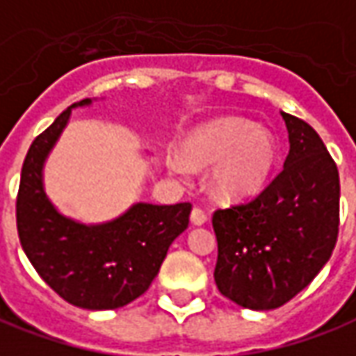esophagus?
I'll return each mask as SVG.
<instances>
[{
    "label": "esophagus",
    "instance_id": "1",
    "mask_svg": "<svg viewBox=\"0 0 356 356\" xmlns=\"http://www.w3.org/2000/svg\"><path fill=\"white\" fill-rule=\"evenodd\" d=\"M207 220H209V216H207V212L202 209H193V212H191V222L195 224V226H202V224H207Z\"/></svg>",
    "mask_w": 356,
    "mask_h": 356
}]
</instances>
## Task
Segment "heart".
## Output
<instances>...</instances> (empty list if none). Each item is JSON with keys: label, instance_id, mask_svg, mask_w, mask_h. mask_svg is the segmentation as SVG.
<instances>
[{"label": "heart", "instance_id": "1", "mask_svg": "<svg viewBox=\"0 0 356 356\" xmlns=\"http://www.w3.org/2000/svg\"><path fill=\"white\" fill-rule=\"evenodd\" d=\"M183 156L191 165H216L210 173V187L220 198H245L267 185L279 159V147L267 130H259L243 118H220L195 130L183 142ZM169 168L183 173L179 159Z\"/></svg>", "mask_w": 356, "mask_h": 356}]
</instances>
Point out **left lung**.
I'll use <instances>...</instances> for the list:
<instances>
[{
    "mask_svg": "<svg viewBox=\"0 0 356 356\" xmlns=\"http://www.w3.org/2000/svg\"><path fill=\"white\" fill-rule=\"evenodd\" d=\"M290 152L284 168L249 200L218 209V290L249 310H275L310 284L339 234V171L320 134L282 113Z\"/></svg>",
    "mask_w": 356,
    "mask_h": 356,
    "instance_id": "obj_1",
    "label": "left lung"
}]
</instances>
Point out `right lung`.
<instances>
[{"label": "right lung", "instance_id": "1", "mask_svg": "<svg viewBox=\"0 0 356 356\" xmlns=\"http://www.w3.org/2000/svg\"><path fill=\"white\" fill-rule=\"evenodd\" d=\"M72 107L60 113L26 152L17 193V232L35 270L60 298L86 310H115L149 289L169 245L187 229L193 204L140 202L103 226H83L60 216L42 188V161L66 127Z\"/></svg>", "mask_w": 356, "mask_h": 356}]
</instances>
